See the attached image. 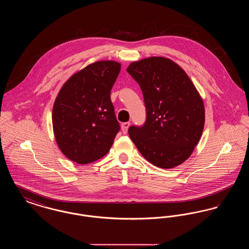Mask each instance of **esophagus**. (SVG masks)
Wrapping results in <instances>:
<instances>
[{
    "label": "esophagus",
    "instance_id": "1",
    "mask_svg": "<svg viewBox=\"0 0 249 249\" xmlns=\"http://www.w3.org/2000/svg\"><path fill=\"white\" fill-rule=\"evenodd\" d=\"M130 122H124V123H122V125H121V130H122V132H123L124 134H126V133L128 132V130H129V127H130Z\"/></svg>",
    "mask_w": 249,
    "mask_h": 249
}]
</instances>
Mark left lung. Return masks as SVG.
<instances>
[{
    "instance_id": "1",
    "label": "left lung",
    "mask_w": 249,
    "mask_h": 249,
    "mask_svg": "<svg viewBox=\"0 0 249 249\" xmlns=\"http://www.w3.org/2000/svg\"><path fill=\"white\" fill-rule=\"evenodd\" d=\"M127 71L139 84L146 110L144 124L129 128L131 141L153 165H180L201 139L205 119L201 95L186 71L167 58L133 61Z\"/></svg>"
}]
</instances>
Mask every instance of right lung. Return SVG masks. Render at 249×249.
Returning a JSON list of instances; mask_svg holds the SVG:
<instances>
[{"label": "right lung", "mask_w": 249, "mask_h": 249, "mask_svg": "<svg viewBox=\"0 0 249 249\" xmlns=\"http://www.w3.org/2000/svg\"><path fill=\"white\" fill-rule=\"evenodd\" d=\"M121 64L96 61L64 83L52 111V124L60 151L69 160L87 164L110 150L119 123L110 99Z\"/></svg>", "instance_id": "right-lung-1"}]
</instances>
